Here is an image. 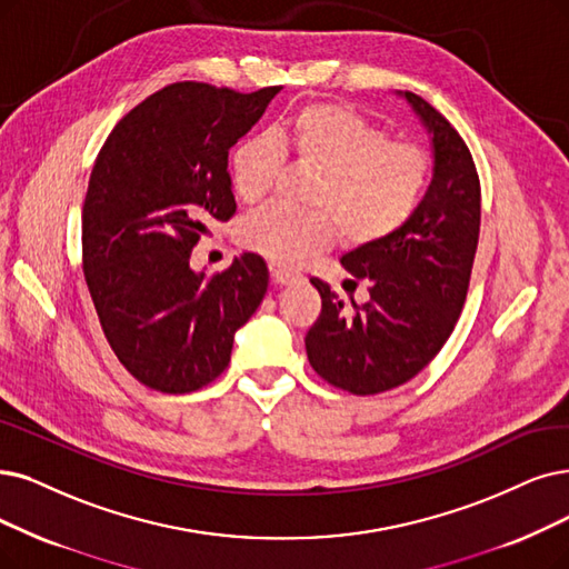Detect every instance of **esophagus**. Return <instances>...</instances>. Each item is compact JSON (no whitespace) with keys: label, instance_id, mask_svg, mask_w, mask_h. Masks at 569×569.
<instances>
[{"label":"esophagus","instance_id":"esophagus-1","mask_svg":"<svg viewBox=\"0 0 569 569\" xmlns=\"http://www.w3.org/2000/svg\"><path fill=\"white\" fill-rule=\"evenodd\" d=\"M270 278H272V282H276V284H291V282H297V276H293V272L280 270V268L272 270Z\"/></svg>","mask_w":569,"mask_h":569}]
</instances>
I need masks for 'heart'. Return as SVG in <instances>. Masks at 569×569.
Masks as SVG:
<instances>
[{"instance_id":"1","label":"heart","mask_w":569,"mask_h":569,"mask_svg":"<svg viewBox=\"0 0 569 569\" xmlns=\"http://www.w3.org/2000/svg\"><path fill=\"white\" fill-rule=\"evenodd\" d=\"M282 153L317 170L312 212L268 206L240 223V242L263 259L297 268L325 252L343 231L352 244L388 240L408 223L429 184V156L388 132L350 107L306 104L270 138H247L229 158V177L238 200L254 206L276 184Z\"/></svg>"}]
</instances>
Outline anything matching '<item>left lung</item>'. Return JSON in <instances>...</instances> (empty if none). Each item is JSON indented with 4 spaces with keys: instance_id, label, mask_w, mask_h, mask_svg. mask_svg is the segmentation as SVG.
Here are the masks:
<instances>
[{
    "instance_id": "8db88e82",
    "label": "left lung",
    "mask_w": 569,
    "mask_h": 569,
    "mask_svg": "<svg viewBox=\"0 0 569 569\" xmlns=\"http://www.w3.org/2000/svg\"><path fill=\"white\" fill-rule=\"evenodd\" d=\"M429 132L431 181L416 214L388 240L361 244L340 263L367 303H346L322 280V312L306 333L317 376L352 395H378L418 376L439 355L462 312L481 229V184L473 158L441 113L416 93H399Z\"/></svg>"
}]
</instances>
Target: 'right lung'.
Wrapping results in <instances>:
<instances>
[{
	"label": "right lung",
	"mask_w": 569,
	"mask_h": 569,
	"mask_svg": "<svg viewBox=\"0 0 569 569\" xmlns=\"http://www.w3.org/2000/svg\"><path fill=\"white\" fill-rule=\"evenodd\" d=\"M278 93L170 83L130 109L98 153L81 219L83 276L113 355L151 390L206 388L266 297L259 254L212 278L189 259L214 221L236 214L229 149Z\"/></svg>",
	"instance_id": "obj_1"
}]
</instances>
